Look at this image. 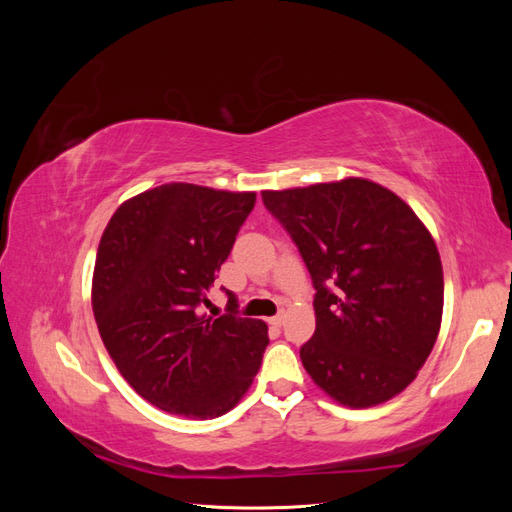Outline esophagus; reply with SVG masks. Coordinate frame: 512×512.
I'll list each match as a JSON object with an SVG mask.
<instances>
[{
  "instance_id": "obj_1",
  "label": "esophagus",
  "mask_w": 512,
  "mask_h": 512,
  "mask_svg": "<svg viewBox=\"0 0 512 512\" xmlns=\"http://www.w3.org/2000/svg\"><path fill=\"white\" fill-rule=\"evenodd\" d=\"M284 322H286V314H284V312L273 316V318H269V324H273V327H282Z\"/></svg>"
}]
</instances>
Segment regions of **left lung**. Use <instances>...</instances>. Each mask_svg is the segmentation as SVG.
Wrapping results in <instances>:
<instances>
[{
    "label": "left lung",
    "instance_id": "8db88e82",
    "mask_svg": "<svg viewBox=\"0 0 512 512\" xmlns=\"http://www.w3.org/2000/svg\"><path fill=\"white\" fill-rule=\"evenodd\" d=\"M316 288L303 367L337 404L399 395L436 344L444 275L436 241L395 192L363 177L262 190Z\"/></svg>",
    "mask_w": 512,
    "mask_h": 512
}]
</instances>
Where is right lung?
Masks as SVG:
<instances>
[{"instance_id":"right-lung-1","label":"right lung","mask_w":512,"mask_h":512,"mask_svg":"<svg viewBox=\"0 0 512 512\" xmlns=\"http://www.w3.org/2000/svg\"><path fill=\"white\" fill-rule=\"evenodd\" d=\"M254 203L256 192L164 183L121 203L102 232L91 282L100 337L119 374L164 412L222 416L258 374L267 324L198 314Z\"/></svg>"}]
</instances>
